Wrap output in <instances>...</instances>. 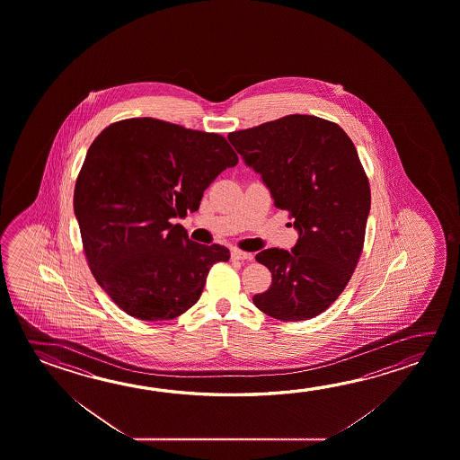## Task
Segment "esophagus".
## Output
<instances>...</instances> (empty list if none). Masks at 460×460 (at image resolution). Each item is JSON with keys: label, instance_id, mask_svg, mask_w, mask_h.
Returning a JSON list of instances; mask_svg holds the SVG:
<instances>
[{"label": "esophagus", "instance_id": "34e87169", "mask_svg": "<svg viewBox=\"0 0 460 460\" xmlns=\"http://www.w3.org/2000/svg\"><path fill=\"white\" fill-rule=\"evenodd\" d=\"M234 260H242V261H252L253 260V255L252 253H247V252H241V250H233Z\"/></svg>", "mask_w": 460, "mask_h": 460}]
</instances>
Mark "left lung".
<instances>
[{"instance_id": "8db88e82", "label": "left lung", "mask_w": 460, "mask_h": 460, "mask_svg": "<svg viewBox=\"0 0 460 460\" xmlns=\"http://www.w3.org/2000/svg\"><path fill=\"white\" fill-rule=\"evenodd\" d=\"M227 139L298 233L292 252L256 255L272 274L271 287L253 296L256 308L279 321L324 313L351 279L369 217V181L353 141L339 125L298 113Z\"/></svg>"}]
</instances>
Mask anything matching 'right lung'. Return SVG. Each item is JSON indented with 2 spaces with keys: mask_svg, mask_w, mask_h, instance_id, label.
Returning a JSON list of instances; mask_svg holds the SVG:
<instances>
[{
  "mask_svg": "<svg viewBox=\"0 0 460 460\" xmlns=\"http://www.w3.org/2000/svg\"><path fill=\"white\" fill-rule=\"evenodd\" d=\"M239 158L223 136L149 117L109 125L78 174L74 210L91 272L113 303L141 321H170L196 305L223 245L181 225L205 189Z\"/></svg>",
  "mask_w": 460,
  "mask_h": 460,
  "instance_id": "right-lung-1",
  "label": "right lung"
}]
</instances>
